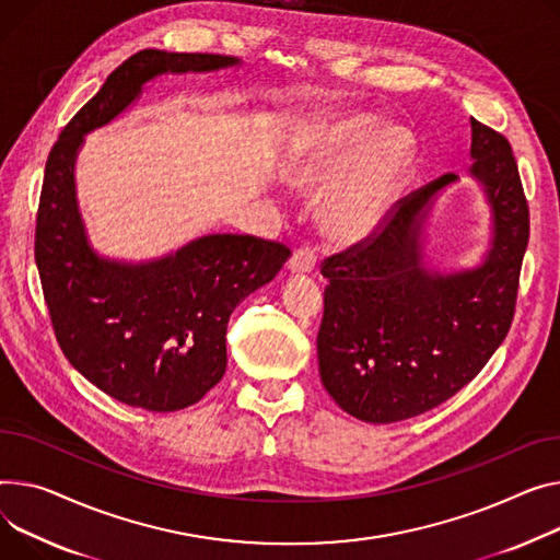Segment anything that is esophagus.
I'll use <instances>...</instances> for the list:
<instances>
[{
  "instance_id": "1",
  "label": "esophagus",
  "mask_w": 560,
  "mask_h": 560,
  "mask_svg": "<svg viewBox=\"0 0 560 560\" xmlns=\"http://www.w3.org/2000/svg\"><path fill=\"white\" fill-rule=\"evenodd\" d=\"M317 268V252L311 245H304L296 249L290 258V270L296 275H308Z\"/></svg>"
}]
</instances>
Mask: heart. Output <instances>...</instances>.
Instances as JSON below:
<instances>
[{"label":"heart","mask_w":560,"mask_h":560,"mask_svg":"<svg viewBox=\"0 0 560 560\" xmlns=\"http://www.w3.org/2000/svg\"><path fill=\"white\" fill-rule=\"evenodd\" d=\"M412 166L407 132L369 115L330 117L304 137L294 153V184L306 191L332 187L322 207L330 238L358 243L374 236L402 191Z\"/></svg>","instance_id":"heart-1"}]
</instances>
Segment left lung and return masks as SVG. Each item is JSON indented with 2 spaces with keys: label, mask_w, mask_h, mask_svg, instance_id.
<instances>
[{
  "label": "left lung",
  "mask_w": 560,
  "mask_h": 560,
  "mask_svg": "<svg viewBox=\"0 0 560 560\" xmlns=\"http://www.w3.org/2000/svg\"><path fill=\"white\" fill-rule=\"evenodd\" d=\"M475 160L493 209V245L475 270L421 266V225L445 173L396 200L381 230L322 260L319 376L345 412L366 423L419 417L466 387L504 342L529 243V205L511 143L470 119Z\"/></svg>",
  "instance_id": "8db88e82"
}]
</instances>
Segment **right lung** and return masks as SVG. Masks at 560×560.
Here are the masks:
<instances>
[{
    "instance_id": "obj_1",
    "label": "right lung",
    "mask_w": 560,
    "mask_h": 560,
    "mask_svg": "<svg viewBox=\"0 0 560 560\" xmlns=\"http://www.w3.org/2000/svg\"><path fill=\"white\" fill-rule=\"evenodd\" d=\"M236 62L220 54L137 51L62 128L45 166L35 264L56 340L92 385L151 412L189 407L220 383L232 311L277 277L290 247L247 234H211L151 264L98 258L77 209L73 160L83 135L115 119L158 73Z\"/></svg>"
}]
</instances>
